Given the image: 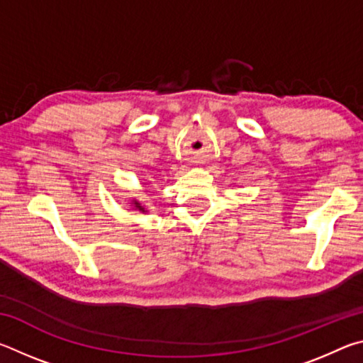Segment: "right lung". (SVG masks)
I'll return each instance as SVG.
<instances>
[{"label":"right lung","mask_w":363,"mask_h":363,"mask_svg":"<svg viewBox=\"0 0 363 363\" xmlns=\"http://www.w3.org/2000/svg\"><path fill=\"white\" fill-rule=\"evenodd\" d=\"M130 206H133V210L134 211H140V213H147V208L140 203V201H138L136 199H133L131 201H130Z\"/></svg>","instance_id":"add662e5"}]
</instances>
